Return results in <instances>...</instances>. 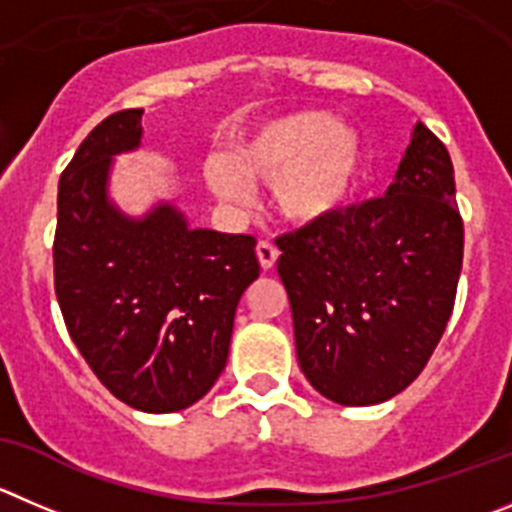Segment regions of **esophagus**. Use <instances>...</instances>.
Wrapping results in <instances>:
<instances>
[{"instance_id":"34e87169","label":"esophagus","mask_w":512,"mask_h":512,"mask_svg":"<svg viewBox=\"0 0 512 512\" xmlns=\"http://www.w3.org/2000/svg\"><path fill=\"white\" fill-rule=\"evenodd\" d=\"M278 255H280L278 247L272 245V242H257V260H260L262 270H270V267H275Z\"/></svg>"}]
</instances>
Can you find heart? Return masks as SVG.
<instances>
[{
	"mask_svg": "<svg viewBox=\"0 0 512 512\" xmlns=\"http://www.w3.org/2000/svg\"><path fill=\"white\" fill-rule=\"evenodd\" d=\"M364 166V141L353 128L326 113H290L242 133L229 146L227 161H207L204 176L229 204H247L245 179L270 184L280 217L310 227L351 202Z\"/></svg>",
	"mask_w": 512,
	"mask_h": 512,
	"instance_id": "b5f03b06",
	"label": "heart"
}]
</instances>
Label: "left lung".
Masks as SVG:
<instances>
[{
  "label": "left lung",
  "instance_id": "obj_1",
  "mask_svg": "<svg viewBox=\"0 0 512 512\" xmlns=\"http://www.w3.org/2000/svg\"><path fill=\"white\" fill-rule=\"evenodd\" d=\"M278 247L310 386L341 407L389 401L422 374L455 308L465 229L444 143L417 123L384 197Z\"/></svg>",
  "mask_w": 512,
  "mask_h": 512
}]
</instances>
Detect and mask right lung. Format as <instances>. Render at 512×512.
<instances>
[{
	"instance_id": "right-lung-1",
	"label": "right lung",
	"mask_w": 512,
	"mask_h": 512,
	"mask_svg": "<svg viewBox=\"0 0 512 512\" xmlns=\"http://www.w3.org/2000/svg\"><path fill=\"white\" fill-rule=\"evenodd\" d=\"M141 108L100 121L57 186L55 293L70 338L128 407L197 404L227 366L234 310L260 275L255 237L191 229L159 202L128 217L108 194L113 159L141 146Z\"/></svg>"
}]
</instances>
